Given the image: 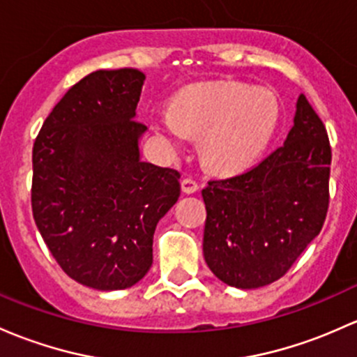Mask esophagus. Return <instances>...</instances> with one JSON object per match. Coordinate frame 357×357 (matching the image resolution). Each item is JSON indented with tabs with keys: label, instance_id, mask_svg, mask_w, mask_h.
Instances as JSON below:
<instances>
[{
	"label": "esophagus",
	"instance_id": "1",
	"mask_svg": "<svg viewBox=\"0 0 357 357\" xmlns=\"http://www.w3.org/2000/svg\"><path fill=\"white\" fill-rule=\"evenodd\" d=\"M181 188H183V193L193 195V193H197L200 186H198V183L195 181V179L185 178V179H183V181H181Z\"/></svg>",
	"mask_w": 357,
	"mask_h": 357
}]
</instances>
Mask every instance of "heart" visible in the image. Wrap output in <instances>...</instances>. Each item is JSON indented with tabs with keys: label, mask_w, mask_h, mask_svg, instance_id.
Masks as SVG:
<instances>
[{
	"label": "heart",
	"mask_w": 357,
	"mask_h": 357,
	"mask_svg": "<svg viewBox=\"0 0 357 357\" xmlns=\"http://www.w3.org/2000/svg\"><path fill=\"white\" fill-rule=\"evenodd\" d=\"M279 125V102L267 89L239 82H207L183 90L171 111L155 112L152 128L169 152H185L202 137V155L213 171L236 174L260 160Z\"/></svg>",
	"instance_id": "obj_1"
}]
</instances>
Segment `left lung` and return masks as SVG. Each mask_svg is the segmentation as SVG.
<instances>
[{"instance_id": "8db88e82", "label": "left lung", "mask_w": 357, "mask_h": 357, "mask_svg": "<svg viewBox=\"0 0 357 357\" xmlns=\"http://www.w3.org/2000/svg\"><path fill=\"white\" fill-rule=\"evenodd\" d=\"M330 160L327 130L301 93L282 147L245 174L208 181L204 257L217 279L257 289L292 267L327 217Z\"/></svg>"}]
</instances>
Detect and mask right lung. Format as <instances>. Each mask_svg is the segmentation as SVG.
Segmentation results:
<instances>
[{"instance_id": "add662e5", "label": "right lung", "mask_w": 357, "mask_h": 357, "mask_svg": "<svg viewBox=\"0 0 357 357\" xmlns=\"http://www.w3.org/2000/svg\"><path fill=\"white\" fill-rule=\"evenodd\" d=\"M144 82L135 68L87 75L56 104L33 144L36 226L66 275L97 291L144 279L157 222L181 193L178 171L142 160Z\"/></svg>"}]
</instances>
